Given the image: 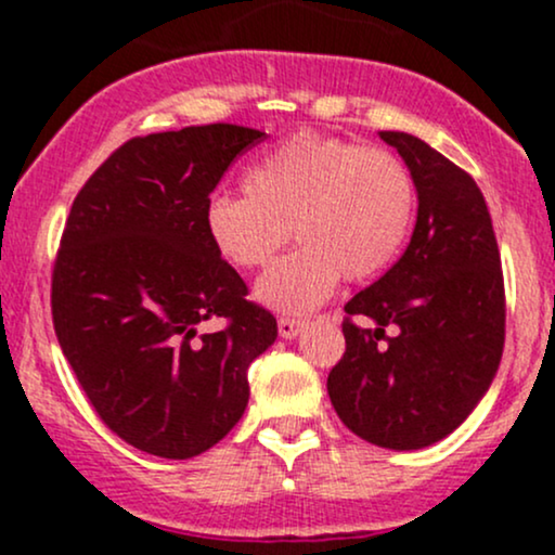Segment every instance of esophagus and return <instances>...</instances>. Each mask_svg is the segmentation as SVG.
Returning <instances> with one entry per match:
<instances>
[{"label":"esophagus","mask_w":555,"mask_h":555,"mask_svg":"<svg viewBox=\"0 0 555 555\" xmlns=\"http://www.w3.org/2000/svg\"><path fill=\"white\" fill-rule=\"evenodd\" d=\"M305 328V321H299V318H279V336L282 339H297L299 334H302Z\"/></svg>","instance_id":"obj_1"}]
</instances>
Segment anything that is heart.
Wrapping results in <instances>:
<instances>
[{
	"mask_svg": "<svg viewBox=\"0 0 555 555\" xmlns=\"http://www.w3.org/2000/svg\"><path fill=\"white\" fill-rule=\"evenodd\" d=\"M242 193L206 203L214 250L234 269H258L295 234L302 247L276 260L256 297L279 313L305 315L334 295L341 276L362 282L399 256L415 221L412 171L380 145L299 132L242 175Z\"/></svg>",
	"mask_w": 555,
	"mask_h": 555,
	"instance_id": "b5f03b06",
	"label": "heart"
}]
</instances>
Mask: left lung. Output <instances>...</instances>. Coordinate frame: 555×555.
I'll return each instance as SVG.
<instances>
[{"mask_svg": "<svg viewBox=\"0 0 555 555\" xmlns=\"http://www.w3.org/2000/svg\"><path fill=\"white\" fill-rule=\"evenodd\" d=\"M378 135L412 171L417 221L404 256L344 305L347 352L328 373V397L362 441L415 451L460 428L493 384L506 326L503 273L473 177L410 132Z\"/></svg>", "mask_w": 555, "mask_h": 555, "instance_id": "1", "label": "left lung"}]
</instances>
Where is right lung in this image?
<instances>
[{
	"label": "right lung",
	"instance_id": "obj_1",
	"mask_svg": "<svg viewBox=\"0 0 555 555\" xmlns=\"http://www.w3.org/2000/svg\"><path fill=\"white\" fill-rule=\"evenodd\" d=\"M266 132L182 127L127 140L69 208L52 279L62 352L93 410L145 454L190 460L245 415L276 318L247 302L203 224L229 164ZM206 320L228 326L201 335Z\"/></svg>",
	"mask_w": 555,
	"mask_h": 555
}]
</instances>
